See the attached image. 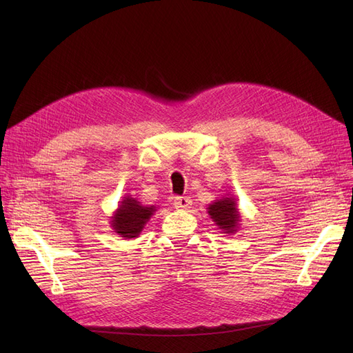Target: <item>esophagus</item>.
<instances>
[{
  "label": "esophagus",
  "mask_w": 353,
  "mask_h": 353,
  "mask_svg": "<svg viewBox=\"0 0 353 353\" xmlns=\"http://www.w3.org/2000/svg\"><path fill=\"white\" fill-rule=\"evenodd\" d=\"M174 205L176 209H188L191 206V200L185 196H176L174 199Z\"/></svg>",
  "instance_id": "obj_1"
}]
</instances>
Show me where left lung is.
I'll use <instances>...</instances> for the list:
<instances>
[{"label":"left lung","mask_w":353,"mask_h":353,"mask_svg":"<svg viewBox=\"0 0 353 353\" xmlns=\"http://www.w3.org/2000/svg\"><path fill=\"white\" fill-rule=\"evenodd\" d=\"M209 215L216 222V225L225 232H234L240 219L236 209V201L231 199H222L209 206Z\"/></svg>","instance_id":"1"}]
</instances>
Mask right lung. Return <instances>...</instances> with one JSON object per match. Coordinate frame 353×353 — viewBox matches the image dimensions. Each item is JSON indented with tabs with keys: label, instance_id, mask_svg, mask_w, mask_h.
<instances>
[{
	"label": "right lung",
	"instance_id": "obj_1",
	"mask_svg": "<svg viewBox=\"0 0 353 353\" xmlns=\"http://www.w3.org/2000/svg\"><path fill=\"white\" fill-rule=\"evenodd\" d=\"M154 208L140 206L135 199H125L121 208L117 209L116 215L113 216V228L121 237L135 239L143 230L144 223L153 215Z\"/></svg>",
	"mask_w": 353,
	"mask_h": 353
}]
</instances>
